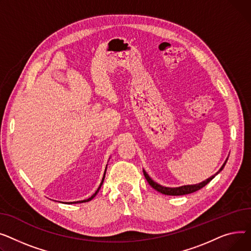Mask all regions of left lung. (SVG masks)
I'll use <instances>...</instances> for the list:
<instances>
[{
  "label": "left lung",
  "mask_w": 251,
  "mask_h": 251,
  "mask_svg": "<svg viewBox=\"0 0 251 251\" xmlns=\"http://www.w3.org/2000/svg\"><path fill=\"white\" fill-rule=\"evenodd\" d=\"M227 160H228V157H227V159L225 160V162L223 163L222 167H221V168L219 169V171H217L214 175H212L211 177H209L208 179H205V180H203L202 182H200V183H198V184H188V185H182V186H178V187H167V186L161 185V184L157 183L156 181H154V180L150 177L149 174L146 172V170L143 169V172H144V175H145V177H146L147 181L149 182V184H150L154 189H156L157 191H159V193L163 194V195H167V196H183V195H188V194H191V193H195V191H197V190L202 188L204 185H207V184L215 177L216 175H218L221 171L223 170V168H224L225 165H226Z\"/></svg>",
  "instance_id": "obj_1"
}]
</instances>
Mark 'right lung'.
Returning <instances> with one entry per match:
<instances>
[{
    "label": "right lung",
    "instance_id": "obj_1",
    "mask_svg": "<svg viewBox=\"0 0 251 251\" xmlns=\"http://www.w3.org/2000/svg\"><path fill=\"white\" fill-rule=\"evenodd\" d=\"M106 168H107V165H106ZM106 168H105V171H104V174H103V177H102V180H101V182H100V185L98 186V188H97V190L95 191V193L89 198V199H87V200H83V201H71V202H68V203H80V202H86V201H91L97 194H98V191H99V189L101 188V185H102V183H103V181H104V178H105V173H106Z\"/></svg>",
    "mask_w": 251,
    "mask_h": 251
}]
</instances>
